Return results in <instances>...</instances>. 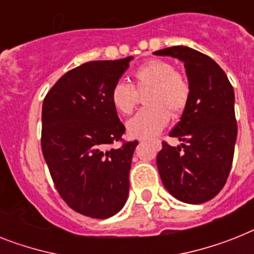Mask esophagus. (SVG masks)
<instances>
[{
  "label": "esophagus",
  "instance_id": "1",
  "mask_svg": "<svg viewBox=\"0 0 254 254\" xmlns=\"http://www.w3.org/2000/svg\"><path fill=\"white\" fill-rule=\"evenodd\" d=\"M150 142H152V143L157 144V146H159V144H160V140L159 139H152V140H150Z\"/></svg>",
  "mask_w": 254,
  "mask_h": 254
}]
</instances>
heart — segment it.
I'll return each mask as SVG.
<instances>
[{
  "instance_id": "heart-1",
  "label": "heart",
  "mask_w": 254,
  "mask_h": 254,
  "mask_svg": "<svg viewBox=\"0 0 254 254\" xmlns=\"http://www.w3.org/2000/svg\"><path fill=\"white\" fill-rule=\"evenodd\" d=\"M133 84L117 81L110 93L111 103L119 114L129 116L134 112L138 94H144L147 107L127 123V131L138 138L159 133L172 116L182 114L191 95L190 82L172 63L152 59L135 68Z\"/></svg>"
}]
</instances>
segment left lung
Listing matches in <instances>:
<instances>
[{"label": "left lung", "instance_id": "obj_1", "mask_svg": "<svg viewBox=\"0 0 254 254\" xmlns=\"http://www.w3.org/2000/svg\"><path fill=\"white\" fill-rule=\"evenodd\" d=\"M183 62L191 95L181 121L169 133L182 143L164 140L156 163L163 185L183 203L201 204L223 189L232 167L238 124L234 89L216 62L187 46L155 51Z\"/></svg>", "mask_w": 254, "mask_h": 254}]
</instances>
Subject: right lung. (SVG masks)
<instances>
[{
    "mask_svg": "<svg viewBox=\"0 0 254 254\" xmlns=\"http://www.w3.org/2000/svg\"><path fill=\"white\" fill-rule=\"evenodd\" d=\"M131 59L78 65L55 82L42 103L41 147L55 189L71 209L91 218L120 212L129 193L138 142L121 138L125 127L110 93ZM116 141L122 146L114 149Z\"/></svg>",
    "mask_w": 254,
    "mask_h": 254,
    "instance_id": "obj_1",
    "label": "right lung"
}]
</instances>
